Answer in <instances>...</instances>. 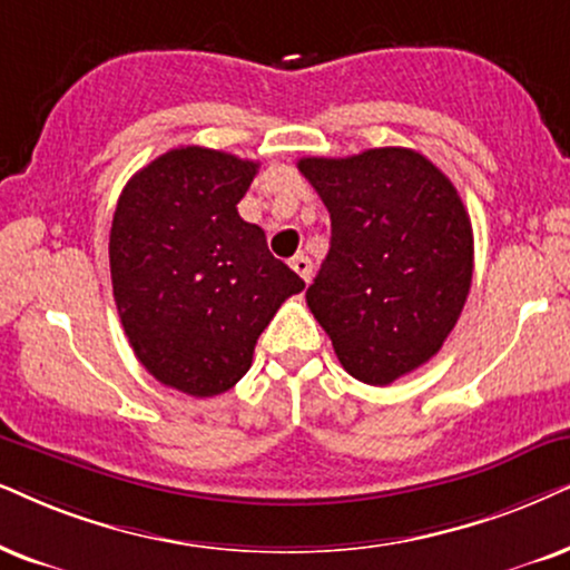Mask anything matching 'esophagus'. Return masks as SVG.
Returning <instances> with one entry per match:
<instances>
[{
	"label": "esophagus",
	"mask_w": 570,
	"mask_h": 570,
	"mask_svg": "<svg viewBox=\"0 0 570 570\" xmlns=\"http://www.w3.org/2000/svg\"><path fill=\"white\" fill-rule=\"evenodd\" d=\"M292 268L299 273L302 278L305 281H309V276H313V263H309V257H305V255H297V257H292Z\"/></svg>",
	"instance_id": "obj_1"
}]
</instances>
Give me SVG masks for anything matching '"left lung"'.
<instances>
[{
    "instance_id": "1",
    "label": "left lung",
    "mask_w": 570,
    "mask_h": 570,
    "mask_svg": "<svg viewBox=\"0 0 570 570\" xmlns=\"http://www.w3.org/2000/svg\"><path fill=\"white\" fill-rule=\"evenodd\" d=\"M331 215V249L307 289L342 368L386 386L442 350L473 276L463 199L429 157L405 147L302 157Z\"/></svg>"
}]
</instances>
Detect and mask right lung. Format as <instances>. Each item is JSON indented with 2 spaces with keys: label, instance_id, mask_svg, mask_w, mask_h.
Masks as SVG:
<instances>
[{
  "label": "right lung",
  "instance_id": "1",
  "mask_svg": "<svg viewBox=\"0 0 570 570\" xmlns=\"http://www.w3.org/2000/svg\"><path fill=\"white\" fill-rule=\"evenodd\" d=\"M257 168L178 147L136 173L115 207L110 273L128 344L160 384L191 397L232 389L281 302L305 289L236 210Z\"/></svg>",
  "mask_w": 570,
  "mask_h": 570
}]
</instances>
